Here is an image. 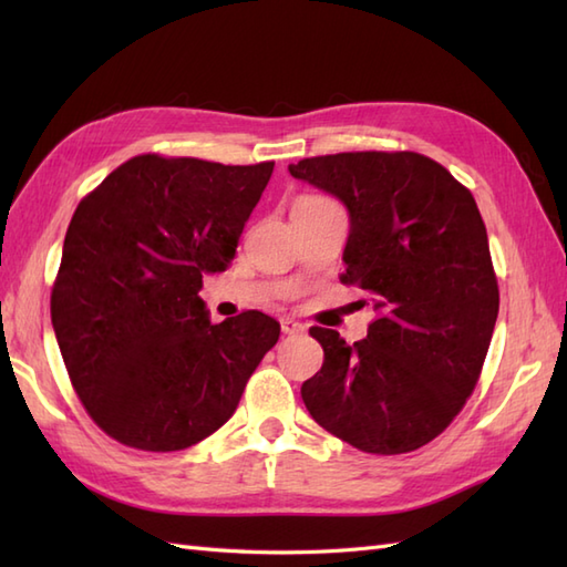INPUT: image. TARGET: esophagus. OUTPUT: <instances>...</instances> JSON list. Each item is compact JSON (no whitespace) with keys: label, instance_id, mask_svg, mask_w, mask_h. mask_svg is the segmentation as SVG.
<instances>
[{"label":"esophagus","instance_id":"1","mask_svg":"<svg viewBox=\"0 0 567 567\" xmlns=\"http://www.w3.org/2000/svg\"><path fill=\"white\" fill-rule=\"evenodd\" d=\"M280 329H282V333H287V336L305 333V323H299V321H295V319H290V317H285V319H280Z\"/></svg>","mask_w":567,"mask_h":567}]
</instances>
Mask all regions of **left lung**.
Returning a JSON list of instances; mask_svg holds the SVG:
<instances>
[{
  "mask_svg": "<svg viewBox=\"0 0 567 567\" xmlns=\"http://www.w3.org/2000/svg\"><path fill=\"white\" fill-rule=\"evenodd\" d=\"M290 173L348 207L341 282L368 292L378 311L353 346L309 329L323 365L302 400L358 451H416L473 394L495 331L499 287L483 216L467 187L414 151L317 155Z\"/></svg>",
  "mask_w": 567,
  "mask_h": 567,
  "instance_id": "1",
  "label": "left lung"
}]
</instances>
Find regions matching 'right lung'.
<instances>
[{"label":"right lung","mask_w":567,"mask_h":567,"mask_svg":"<svg viewBox=\"0 0 567 567\" xmlns=\"http://www.w3.org/2000/svg\"><path fill=\"white\" fill-rule=\"evenodd\" d=\"M275 163L143 153L84 197L68 226L51 321L94 424L128 449L183 451L221 429L280 323H212L202 275L221 272Z\"/></svg>","instance_id":"1"}]
</instances>
